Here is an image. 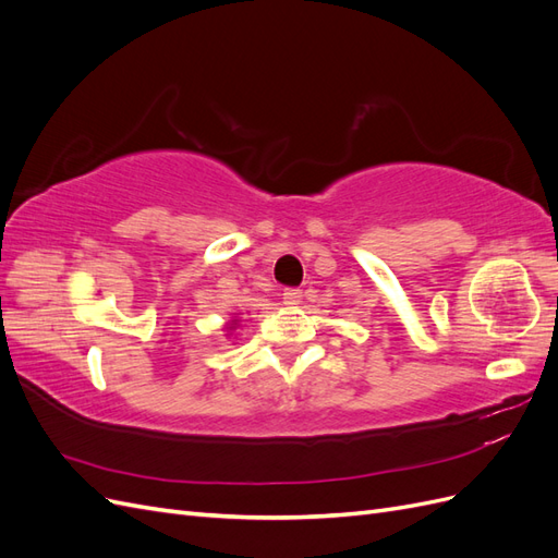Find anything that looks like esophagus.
Listing matches in <instances>:
<instances>
[{
  "instance_id": "obj_1",
  "label": "esophagus",
  "mask_w": 558,
  "mask_h": 558,
  "mask_svg": "<svg viewBox=\"0 0 558 558\" xmlns=\"http://www.w3.org/2000/svg\"><path fill=\"white\" fill-rule=\"evenodd\" d=\"M300 302H302V291L300 289H286L283 291V305L295 307V305H300Z\"/></svg>"
}]
</instances>
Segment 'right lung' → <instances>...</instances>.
<instances>
[{"instance_id":"obj_1","label":"right lung","mask_w":558,"mask_h":558,"mask_svg":"<svg viewBox=\"0 0 558 558\" xmlns=\"http://www.w3.org/2000/svg\"><path fill=\"white\" fill-rule=\"evenodd\" d=\"M238 328H240V318L232 316V318L228 320V324H226V330H228V335H230L232 330H238Z\"/></svg>"}]
</instances>
